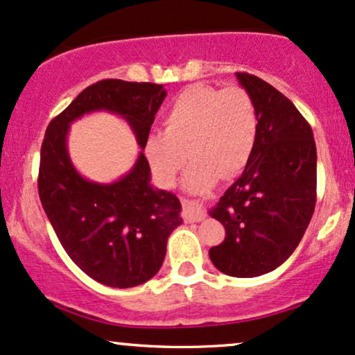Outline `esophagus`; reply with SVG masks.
I'll return each mask as SVG.
<instances>
[{
  "mask_svg": "<svg viewBox=\"0 0 355 355\" xmlns=\"http://www.w3.org/2000/svg\"><path fill=\"white\" fill-rule=\"evenodd\" d=\"M205 211L202 205L196 202H190V200H183V218L189 223H198V221L205 220Z\"/></svg>",
  "mask_w": 355,
  "mask_h": 355,
  "instance_id": "1",
  "label": "esophagus"
}]
</instances>
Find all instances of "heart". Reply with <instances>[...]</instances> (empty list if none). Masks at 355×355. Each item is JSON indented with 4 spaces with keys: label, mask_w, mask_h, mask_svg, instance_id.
I'll return each mask as SVG.
<instances>
[{
    "label": "heart",
    "mask_w": 355,
    "mask_h": 355,
    "mask_svg": "<svg viewBox=\"0 0 355 355\" xmlns=\"http://www.w3.org/2000/svg\"><path fill=\"white\" fill-rule=\"evenodd\" d=\"M258 132V110L245 89L195 84L170 102L162 119V134L148 139L145 153L164 187L173 185L189 157L193 162L187 189L205 191L220 175L230 178L245 168Z\"/></svg>",
    "instance_id": "1"
}]
</instances>
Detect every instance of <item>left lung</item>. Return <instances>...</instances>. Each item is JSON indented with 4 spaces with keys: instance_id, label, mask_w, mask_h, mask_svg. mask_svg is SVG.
Masks as SVG:
<instances>
[{
    "instance_id": "left-lung-1",
    "label": "left lung",
    "mask_w": 355,
    "mask_h": 355,
    "mask_svg": "<svg viewBox=\"0 0 355 355\" xmlns=\"http://www.w3.org/2000/svg\"><path fill=\"white\" fill-rule=\"evenodd\" d=\"M236 79L253 97L259 132L241 177L210 211L226 232L210 259L225 275L254 277L300 245L315 207L318 155L311 125L288 97L246 72Z\"/></svg>"
}]
</instances>
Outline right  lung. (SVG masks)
Segmentation results:
<instances>
[{
  "mask_svg": "<svg viewBox=\"0 0 355 355\" xmlns=\"http://www.w3.org/2000/svg\"><path fill=\"white\" fill-rule=\"evenodd\" d=\"M165 96L159 84L99 80L49 122L41 145L37 190L42 208L72 261L110 288H134L155 276L170 233L183 221L180 200L150 185V165L144 155ZM99 110L125 118L143 148L131 172L112 184L84 179L67 153L70 123Z\"/></svg>",
  "mask_w": 355,
  "mask_h": 355,
  "instance_id": "right-lung-1",
  "label": "right lung"
}]
</instances>
